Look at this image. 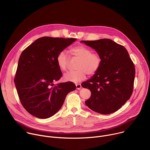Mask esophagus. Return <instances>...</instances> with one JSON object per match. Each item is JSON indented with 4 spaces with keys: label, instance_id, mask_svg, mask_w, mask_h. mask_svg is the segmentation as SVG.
<instances>
[{
    "label": "esophagus",
    "instance_id": "34e87169",
    "mask_svg": "<svg viewBox=\"0 0 150 150\" xmlns=\"http://www.w3.org/2000/svg\"><path fill=\"white\" fill-rule=\"evenodd\" d=\"M76 88L77 90H80L81 88V85L80 83H77L76 84Z\"/></svg>",
    "mask_w": 150,
    "mask_h": 150
}]
</instances>
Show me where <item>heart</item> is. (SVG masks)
<instances>
[{"label": "heart", "mask_w": 150, "mask_h": 150, "mask_svg": "<svg viewBox=\"0 0 150 150\" xmlns=\"http://www.w3.org/2000/svg\"><path fill=\"white\" fill-rule=\"evenodd\" d=\"M70 53L74 57L78 59L79 61L76 64V71L69 72L64 75L63 79L65 81L78 82L85 79L87 74L92 76L99 69L101 63V58L99 54L93 53L88 47L83 45H78L72 47L70 50ZM56 60L57 65L61 71L67 70L69 58L65 52H60L57 55Z\"/></svg>", "instance_id": "obj_1"}]
</instances>
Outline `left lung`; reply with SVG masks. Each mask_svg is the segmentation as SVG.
Listing matches in <instances>:
<instances>
[{
	"label": "left lung",
	"mask_w": 150,
	"mask_h": 150,
	"mask_svg": "<svg viewBox=\"0 0 150 150\" xmlns=\"http://www.w3.org/2000/svg\"><path fill=\"white\" fill-rule=\"evenodd\" d=\"M81 42L94 49L101 58L98 71L81 84L91 93L85 104L102 115L114 113L132 94L135 75L134 63L127 50L110 39Z\"/></svg>",
	"instance_id": "left-lung-1"
}]
</instances>
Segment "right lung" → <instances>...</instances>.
<instances>
[{"mask_svg":"<svg viewBox=\"0 0 150 150\" xmlns=\"http://www.w3.org/2000/svg\"><path fill=\"white\" fill-rule=\"evenodd\" d=\"M76 40L42 37L21 53L14 82L21 104L31 115L52 117L62 108L67 94L76 89L72 82L54 84L62 76L56 56Z\"/></svg>","mask_w":150,"mask_h":150,"instance_id":"add662e5","label":"right lung"}]
</instances>
